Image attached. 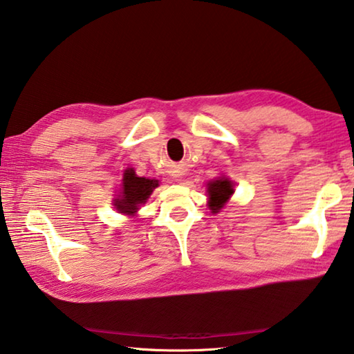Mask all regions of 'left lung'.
<instances>
[{
    "label": "left lung",
    "instance_id": "8db88e82",
    "mask_svg": "<svg viewBox=\"0 0 354 354\" xmlns=\"http://www.w3.org/2000/svg\"><path fill=\"white\" fill-rule=\"evenodd\" d=\"M207 192H209V209L212 213H218L224 209L227 201L233 195V181L228 178H218L207 184Z\"/></svg>",
    "mask_w": 354,
    "mask_h": 354
}]
</instances>
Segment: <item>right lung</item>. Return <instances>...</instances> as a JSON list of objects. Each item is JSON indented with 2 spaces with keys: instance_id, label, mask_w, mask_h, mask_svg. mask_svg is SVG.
<instances>
[{
  "instance_id": "right-lung-1",
  "label": "right lung",
  "mask_w": 354,
  "mask_h": 354,
  "mask_svg": "<svg viewBox=\"0 0 354 354\" xmlns=\"http://www.w3.org/2000/svg\"><path fill=\"white\" fill-rule=\"evenodd\" d=\"M159 183L156 179H147L136 176L133 169H127L124 171L121 193L116 199H113V205L116 210L124 214H135L140 205L147 203L151 192H153Z\"/></svg>"
}]
</instances>
